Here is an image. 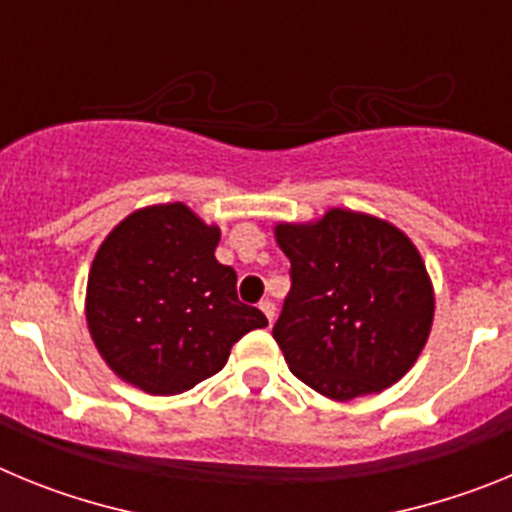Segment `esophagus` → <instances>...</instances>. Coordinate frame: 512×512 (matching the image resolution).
Here are the masks:
<instances>
[{
    "instance_id": "obj_1",
    "label": "esophagus",
    "mask_w": 512,
    "mask_h": 512,
    "mask_svg": "<svg viewBox=\"0 0 512 512\" xmlns=\"http://www.w3.org/2000/svg\"><path fill=\"white\" fill-rule=\"evenodd\" d=\"M259 307H261V312L266 315V320H269V325L274 323V318H277V305H274L271 300H261Z\"/></svg>"
}]
</instances>
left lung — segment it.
Returning a JSON list of instances; mask_svg holds the SVG:
<instances>
[{
	"label": "left lung",
	"mask_w": 512,
	"mask_h": 512,
	"mask_svg": "<svg viewBox=\"0 0 512 512\" xmlns=\"http://www.w3.org/2000/svg\"><path fill=\"white\" fill-rule=\"evenodd\" d=\"M292 289L274 325L289 372L330 400L374 395L418 361L433 325V284L418 248L354 210L279 223Z\"/></svg>",
	"instance_id": "8db88e82"
}]
</instances>
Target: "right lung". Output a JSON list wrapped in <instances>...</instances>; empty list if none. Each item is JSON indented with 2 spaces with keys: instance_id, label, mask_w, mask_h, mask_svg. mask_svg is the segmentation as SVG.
Instances as JSON below:
<instances>
[{
  "instance_id": "1",
  "label": "right lung",
  "mask_w": 512,
  "mask_h": 512,
  "mask_svg": "<svg viewBox=\"0 0 512 512\" xmlns=\"http://www.w3.org/2000/svg\"><path fill=\"white\" fill-rule=\"evenodd\" d=\"M220 228L182 202L135 210L99 246L87 282V325L99 356L148 395H179L225 366L248 330L235 271L215 259Z\"/></svg>"
}]
</instances>
